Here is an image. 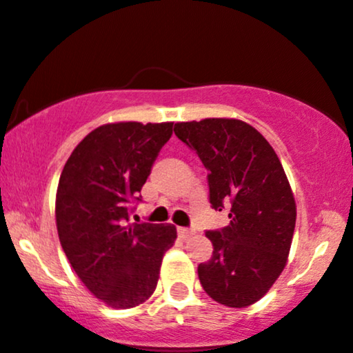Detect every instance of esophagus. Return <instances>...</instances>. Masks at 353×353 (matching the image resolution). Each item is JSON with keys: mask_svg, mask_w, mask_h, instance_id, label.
Instances as JSON below:
<instances>
[{"mask_svg": "<svg viewBox=\"0 0 353 353\" xmlns=\"http://www.w3.org/2000/svg\"><path fill=\"white\" fill-rule=\"evenodd\" d=\"M177 234H179V237L181 239H184V241H185V239H189L190 236H192V230H190V229H185V228H177Z\"/></svg>", "mask_w": 353, "mask_h": 353, "instance_id": "obj_1", "label": "esophagus"}]
</instances>
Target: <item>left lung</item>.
<instances>
[{"instance_id":"1","label":"left lung","mask_w":353,"mask_h":353,"mask_svg":"<svg viewBox=\"0 0 353 353\" xmlns=\"http://www.w3.org/2000/svg\"><path fill=\"white\" fill-rule=\"evenodd\" d=\"M174 132L209 171L210 208L229 209V225L205 230L214 250L197 267L201 285L222 305H250L277 281L292 244L297 212L281 161L237 119L177 123Z\"/></svg>"}]
</instances>
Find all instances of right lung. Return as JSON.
Instances as JSON below:
<instances>
[{
    "label": "right lung",
    "instance_id": "1",
    "mask_svg": "<svg viewBox=\"0 0 353 353\" xmlns=\"http://www.w3.org/2000/svg\"><path fill=\"white\" fill-rule=\"evenodd\" d=\"M172 123H116L84 137L64 164L56 194V225L68 261L99 301L131 309L157 285L171 224H129L132 204L154 161L171 139Z\"/></svg>",
    "mask_w": 353,
    "mask_h": 353
}]
</instances>
